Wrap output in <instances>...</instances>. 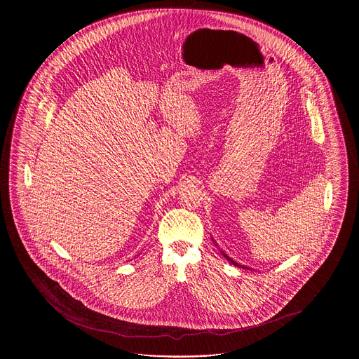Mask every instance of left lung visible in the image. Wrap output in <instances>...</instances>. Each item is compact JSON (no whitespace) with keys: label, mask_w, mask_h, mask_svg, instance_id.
Wrapping results in <instances>:
<instances>
[{"label":"left lung","mask_w":359,"mask_h":359,"mask_svg":"<svg viewBox=\"0 0 359 359\" xmlns=\"http://www.w3.org/2000/svg\"><path fill=\"white\" fill-rule=\"evenodd\" d=\"M212 241H214V239H212ZM214 242H215V241H214ZM215 243H217V242H215ZM222 255H223V257H224V258H226V259H227V261H229V262H231V264H233V265H236V266H242V268H243V269H249V268H248V266H243V265H239L238 262H236V261H234V259H231V258H230V257L227 256V255H226V253H223V252H222Z\"/></svg>","instance_id":"left-lung-1"}]
</instances>
